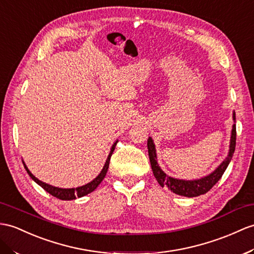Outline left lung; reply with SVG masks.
<instances>
[{
    "mask_svg": "<svg viewBox=\"0 0 254 254\" xmlns=\"http://www.w3.org/2000/svg\"><path fill=\"white\" fill-rule=\"evenodd\" d=\"M233 120H236L235 112L233 113ZM235 146H236V125H233L232 135H231V143H230V152H228L227 157L223 160L218 168H216L211 174L203 177L197 180H180V179H175L167 176L165 172L160 169L157 163L156 150L155 145L152 138L147 139V148H148V157H150V163L152 166V170L154 177L156 178L157 182L162 188L167 187L175 194L185 196V197H196L202 194H206L208 190L212 189L213 185L218 182L223 176L224 171L226 170L228 164L234 155Z\"/></svg>",
    "mask_w": 254,
    "mask_h": 254,
    "instance_id": "obj_1",
    "label": "left lung"
}]
</instances>
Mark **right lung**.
<instances>
[{
  "label": "right lung",
  "instance_id": "add662e5",
  "mask_svg": "<svg viewBox=\"0 0 254 254\" xmlns=\"http://www.w3.org/2000/svg\"><path fill=\"white\" fill-rule=\"evenodd\" d=\"M117 143V141L115 142V143L112 145V147H111V151H110V154L109 156L107 158V162L106 164H104L103 168L101 170L100 174L98 175L97 178H95L94 180H92L91 182L87 183L83 185V187H78L76 189H60V188H55L53 187V185H49L47 183H44L40 181L38 178H35L32 174H31L30 170L28 169V167L23 164L24 168H26L28 175L31 177V179L34 182L38 183L40 187H42L43 189H44L46 191H48L49 194L53 195L54 197H56V198H59L61 200H72V199H76L77 197L79 198V197H83L85 195H87L89 193H91V191H94L97 188L98 185L100 184L102 182V180L104 179V177H106L107 172H108V169H109V165H110V159H111V156H112V154L114 152V148H115V145Z\"/></svg>",
  "mask_w": 254,
  "mask_h": 254
}]
</instances>
